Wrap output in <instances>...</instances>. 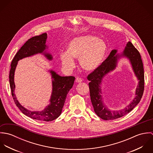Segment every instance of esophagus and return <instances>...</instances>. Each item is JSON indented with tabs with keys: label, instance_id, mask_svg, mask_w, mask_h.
<instances>
[{
	"label": "esophagus",
	"instance_id": "esophagus-1",
	"mask_svg": "<svg viewBox=\"0 0 153 153\" xmlns=\"http://www.w3.org/2000/svg\"><path fill=\"white\" fill-rule=\"evenodd\" d=\"M75 81H76V82H77V83H79V82H81L82 81V79H81V78L77 77V78H76Z\"/></svg>",
	"mask_w": 153,
	"mask_h": 153
}]
</instances>
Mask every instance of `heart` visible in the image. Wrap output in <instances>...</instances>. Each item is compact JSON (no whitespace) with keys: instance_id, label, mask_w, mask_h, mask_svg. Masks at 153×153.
Listing matches in <instances>:
<instances>
[{"instance_id":"b5f03b06","label":"heart","mask_w":153,"mask_h":153,"mask_svg":"<svg viewBox=\"0 0 153 153\" xmlns=\"http://www.w3.org/2000/svg\"><path fill=\"white\" fill-rule=\"evenodd\" d=\"M107 52V46L104 41L92 35L81 36L69 42L67 52L60 54V59L62 66L70 70L75 65L74 58H79L83 69L93 72L102 64Z\"/></svg>"}]
</instances>
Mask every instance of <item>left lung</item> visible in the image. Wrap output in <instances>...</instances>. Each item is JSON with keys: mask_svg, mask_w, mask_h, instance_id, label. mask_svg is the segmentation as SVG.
Listing matches in <instances>:
<instances>
[{"mask_svg": "<svg viewBox=\"0 0 153 153\" xmlns=\"http://www.w3.org/2000/svg\"><path fill=\"white\" fill-rule=\"evenodd\" d=\"M117 53V50H112L101 66L87 76L88 79L90 81L89 88L94 110L99 117L104 120H115L129 113L140 102L144 89V68L138 50L131 42H128L121 53ZM121 57H126L129 60L139 84L136 90L135 98L126 108L119 110H112L109 109L103 102L100 85L105 76L116 68L117 61Z\"/></svg>", "mask_w": 153, "mask_h": 153, "instance_id": "1", "label": "left lung"}]
</instances>
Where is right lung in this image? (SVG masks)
<instances>
[{"label": "right lung", "instance_id": "add662e5", "mask_svg": "<svg viewBox=\"0 0 153 153\" xmlns=\"http://www.w3.org/2000/svg\"><path fill=\"white\" fill-rule=\"evenodd\" d=\"M46 39L47 33H45L41 35L31 38L22 46L12 61L9 72V83L15 103L23 114L34 120L42 121H51L57 118L61 114L67 94L73 87L75 81L74 76H61L54 71L49 70L52 76V94L49 104L41 111H32L25 108L19 102L15 94L14 75L18 62L19 60L38 53L43 54L49 61L52 60V55L46 51L48 48L46 45Z\"/></svg>", "mask_w": 153, "mask_h": 153}]
</instances>
